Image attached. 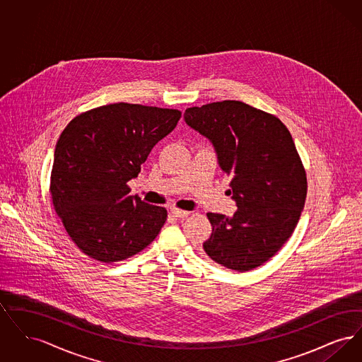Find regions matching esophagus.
<instances>
[{"label":"esophagus","instance_id":"34e87169","mask_svg":"<svg viewBox=\"0 0 362 362\" xmlns=\"http://www.w3.org/2000/svg\"><path fill=\"white\" fill-rule=\"evenodd\" d=\"M171 214H173V217H176V218H186V217H189V211L173 207V209H171Z\"/></svg>","mask_w":362,"mask_h":362}]
</instances>
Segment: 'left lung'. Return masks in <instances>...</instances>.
I'll list each match as a JSON object with an SVG mask.
<instances>
[{
	"label": "left lung",
	"mask_w": 362,
	"mask_h": 362,
	"mask_svg": "<svg viewBox=\"0 0 362 362\" xmlns=\"http://www.w3.org/2000/svg\"><path fill=\"white\" fill-rule=\"evenodd\" d=\"M185 121L213 144L230 176L238 210L207 213V257L235 272H250L292 236L307 198V175L288 127L269 112L239 100L191 107Z\"/></svg>",
	"instance_id": "8db88e82"
}]
</instances>
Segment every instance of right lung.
Instances as JSON below:
<instances>
[{
	"instance_id": "obj_1",
	"label": "right lung",
	"mask_w": 362,
	"mask_h": 362,
	"mask_svg": "<svg viewBox=\"0 0 362 362\" xmlns=\"http://www.w3.org/2000/svg\"><path fill=\"white\" fill-rule=\"evenodd\" d=\"M182 112L114 103L69 122L55 146L50 194L71 241L89 258L112 263L155 240L167 220L164 207L130 195L156 144L176 127Z\"/></svg>"
}]
</instances>
